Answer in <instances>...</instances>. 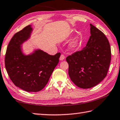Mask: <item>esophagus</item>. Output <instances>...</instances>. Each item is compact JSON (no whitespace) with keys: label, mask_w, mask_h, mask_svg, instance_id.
<instances>
[{"label":"esophagus","mask_w":120,"mask_h":120,"mask_svg":"<svg viewBox=\"0 0 120 120\" xmlns=\"http://www.w3.org/2000/svg\"><path fill=\"white\" fill-rule=\"evenodd\" d=\"M65 59V56L63 55H61L60 56V57L59 58V59L60 61H63Z\"/></svg>","instance_id":"esophagus-1"}]
</instances>
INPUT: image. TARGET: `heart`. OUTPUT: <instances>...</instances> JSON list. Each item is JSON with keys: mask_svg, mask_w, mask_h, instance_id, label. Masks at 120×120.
Here are the masks:
<instances>
[{"mask_svg": "<svg viewBox=\"0 0 120 120\" xmlns=\"http://www.w3.org/2000/svg\"><path fill=\"white\" fill-rule=\"evenodd\" d=\"M81 44V39L79 37H77L76 38L74 39L72 41H71L69 45V47L70 50H75L79 47V45Z\"/></svg>", "mask_w": 120, "mask_h": 120, "instance_id": "heart-1", "label": "heart"}]
</instances>
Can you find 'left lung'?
<instances>
[{
    "instance_id": "8db88e82",
    "label": "left lung",
    "mask_w": 120,
    "mask_h": 120,
    "mask_svg": "<svg viewBox=\"0 0 120 120\" xmlns=\"http://www.w3.org/2000/svg\"><path fill=\"white\" fill-rule=\"evenodd\" d=\"M90 35L86 46L67 58L69 75L79 87L90 88L100 83L107 74L111 61V48L103 33L90 24Z\"/></svg>"
}]
</instances>
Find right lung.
Listing matches in <instances>:
<instances>
[{
  "label": "right lung",
  "mask_w": 120,
  "mask_h": 120,
  "mask_svg": "<svg viewBox=\"0 0 120 120\" xmlns=\"http://www.w3.org/2000/svg\"><path fill=\"white\" fill-rule=\"evenodd\" d=\"M29 25L16 33L7 47L5 67L15 85L28 92H37L46 85L59 62L61 54L48 55L40 49H35L26 55L22 45L30 39L33 32Z\"/></svg>",
  "instance_id": "obj_1"
}]
</instances>
